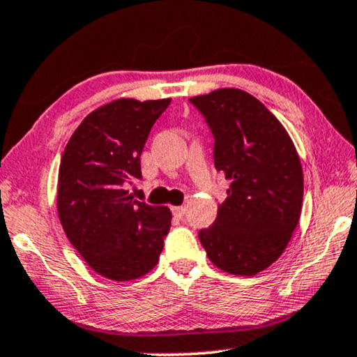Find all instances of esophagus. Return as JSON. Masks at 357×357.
I'll return each mask as SVG.
<instances>
[{
    "instance_id": "34e87169",
    "label": "esophagus",
    "mask_w": 357,
    "mask_h": 357,
    "mask_svg": "<svg viewBox=\"0 0 357 357\" xmlns=\"http://www.w3.org/2000/svg\"><path fill=\"white\" fill-rule=\"evenodd\" d=\"M172 213H174L175 218H183L185 206H174V208H172Z\"/></svg>"
}]
</instances>
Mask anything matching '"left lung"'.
<instances>
[{
  "instance_id": "1",
  "label": "left lung",
  "mask_w": 357,
  "mask_h": 357,
  "mask_svg": "<svg viewBox=\"0 0 357 357\" xmlns=\"http://www.w3.org/2000/svg\"><path fill=\"white\" fill-rule=\"evenodd\" d=\"M190 102L206 119L214 165L229 180L227 198L199 242L219 270L253 276L281 257L299 222V154L281 121L245 91L222 87Z\"/></svg>"
}]
</instances>
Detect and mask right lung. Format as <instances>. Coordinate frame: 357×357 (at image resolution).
<instances>
[{
    "instance_id": "add662e5",
    "label": "right lung",
    "mask_w": 357,
    "mask_h": 357,
    "mask_svg": "<svg viewBox=\"0 0 357 357\" xmlns=\"http://www.w3.org/2000/svg\"><path fill=\"white\" fill-rule=\"evenodd\" d=\"M170 99H115L75 130L58 170V218L71 245L96 273L133 281L158 265L172 213L136 202L141 153Z\"/></svg>"
}]
</instances>
